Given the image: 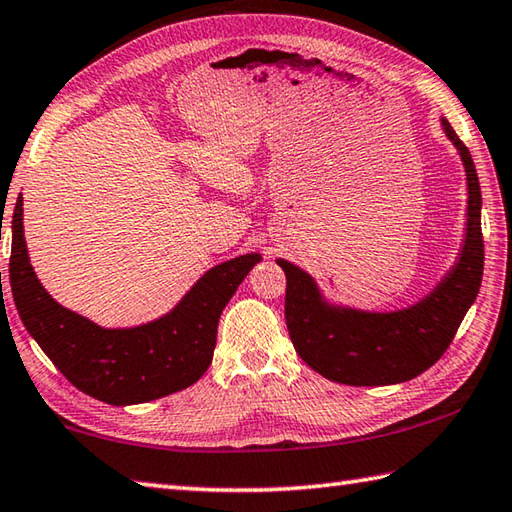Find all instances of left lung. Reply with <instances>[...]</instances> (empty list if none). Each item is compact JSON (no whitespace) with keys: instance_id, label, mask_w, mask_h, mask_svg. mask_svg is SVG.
Here are the masks:
<instances>
[{"instance_id":"obj_1","label":"left lung","mask_w":512,"mask_h":512,"mask_svg":"<svg viewBox=\"0 0 512 512\" xmlns=\"http://www.w3.org/2000/svg\"><path fill=\"white\" fill-rule=\"evenodd\" d=\"M446 137L466 170V237L457 264L417 304L370 313L330 304L306 270L286 259V326L297 355L330 382L346 386L402 384L433 366L453 342L482 286V190L468 148L442 117Z\"/></svg>"}]
</instances>
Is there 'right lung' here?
<instances>
[{"label": "right lung", "mask_w": 512, "mask_h": 512, "mask_svg": "<svg viewBox=\"0 0 512 512\" xmlns=\"http://www.w3.org/2000/svg\"><path fill=\"white\" fill-rule=\"evenodd\" d=\"M17 197L10 246V290L26 330L70 384L113 406L144 404L193 386L217 342L224 306L262 255L248 253L210 268L170 313L133 328H102L57 304L39 284L24 239Z\"/></svg>", "instance_id": "right-lung-1"}]
</instances>
